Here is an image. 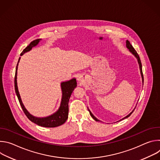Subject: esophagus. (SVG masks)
<instances>
[{"label":"esophagus","mask_w":160,"mask_h":160,"mask_svg":"<svg viewBox=\"0 0 160 160\" xmlns=\"http://www.w3.org/2000/svg\"><path fill=\"white\" fill-rule=\"evenodd\" d=\"M78 82H81V81H82V79H81L80 78H78Z\"/></svg>","instance_id":"34e87169"}]
</instances>
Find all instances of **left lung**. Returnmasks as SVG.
Segmentation results:
<instances>
[{
    "label": "left lung",
    "instance_id": "8db88e82",
    "mask_svg": "<svg viewBox=\"0 0 160 160\" xmlns=\"http://www.w3.org/2000/svg\"><path fill=\"white\" fill-rule=\"evenodd\" d=\"M126 47L127 48V49H128V51L137 58V59H138V63H139V68H140V72H141V77H142V83L144 82V77H143V74H142V64H141V59H140V58H139V55H138V52H136V51L133 49V48L132 47V45L130 44V42L128 41V40H127L126 41ZM137 106V105H136ZM136 107V106H135ZM135 107L134 108V109L132 110V112H130L128 115H127L126 117H125L124 118H123L122 119H121L120 120H119V121H121V120H123V119H125V118H128V117H129L130 115H131V114L133 112V111H134V109H135ZM88 111H89V112H90V116L92 117V118L94 120H96V122H100V120H98L97 118H96L94 116V115L91 112V111H90V109L88 108ZM119 121H118V122H119Z\"/></svg>",
    "mask_w": 160,
    "mask_h": 160
}]
</instances>
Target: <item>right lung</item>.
Here are the masks:
<instances>
[{
	"label": "right lung",
	"mask_w": 160,
	"mask_h": 160,
	"mask_svg": "<svg viewBox=\"0 0 160 160\" xmlns=\"http://www.w3.org/2000/svg\"><path fill=\"white\" fill-rule=\"evenodd\" d=\"M42 39L38 38L37 40L32 41L28 45V46L23 51H22V52L21 53V56H22L25 53L32 50V49L33 47H35L36 45L38 44L39 42ZM20 58H19V60L16 66V73H15V77H14V87H15V92H16V96L18 98L19 102L22 109V111H24L26 116L31 122L38 125V126H41L43 127L52 128V127H56L62 125L66 122L68 117V110H69V108H68V102H69L70 96L73 92V90L77 86L76 79L72 78L68 81L61 82V91H62V98H61L60 106L57 111L53 113L52 115L46 117H34L33 115H31V114L27 111L24 104H22V102L21 101L20 94L19 92V90H18V88L17 70H18V63L19 62Z\"/></svg>",
	"instance_id": "obj_1"
}]
</instances>
